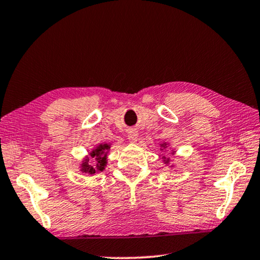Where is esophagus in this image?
<instances>
[{"instance_id": "esophagus-1", "label": "esophagus", "mask_w": 260, "mask_h": 260, "mask_svg": "<svg viewBox=\"0 0 260 260\" xmlns=\"http://www.w3.org/2000/svg\"><path fill=\"white\" fill-rule=\"evenodd\" d=\"M128 140H129V142H131V144H135V142H137V140H138V132L136 130L129 131Z\"/></svg>"}]
</instances>
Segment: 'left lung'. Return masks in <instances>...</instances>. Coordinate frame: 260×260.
Returning <instances> with one entry per match:
<instances>
[{"instance_id": "8db88e82", "label": "left lung", "mask_w": 260, "mask_h": 260, "mask_svg": "<svg viewBox=\"0 0 260 260\" xmlns=\"http://www.w3.org/2000/svg\"><path fill=\"white\" fill-rule=\"evenodd\" d=\"M160 146L162 147V149H165V148L167 147V144H165V142H164V144H161ZM174 152H175V151H172V153H174ZM162 159H164V162H165V164H166V165H167V164L169 162V158H166L165 156H164V157H162Z\"/></svg>"}]
</instances>
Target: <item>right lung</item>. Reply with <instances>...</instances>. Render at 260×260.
Listing matches in <instances>:
<instances>
[{
    "label": "right lung",
    "mask_w": 260,
    "mask_h": 260,
    "mask_svg": "<svg viewBox=\"0 0 260 260\" xmlns=\"http://www.w3.org/2000/svg\"><path fill=\"white\" fill-rule=\"evenodd\" d=\"M110 150V145L109 144H101L96 148L89 152V156L94 158V164L93 165H89L88 164V158L85 160L82 161L81 164V171L85 174H96L99 172H103L107 166V156Z\"/></svg>",
    "instance_id": "obj_1"
}]
</instances>
